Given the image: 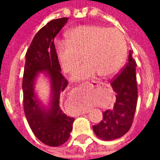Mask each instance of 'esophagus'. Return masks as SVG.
I'll return each instance as SVG.
<instances>
[{
    "label": "esophagus",
    "mask_w": 160,
    "mask_h": 160,
    "mask_svg": "<svg viewBox=\"0 0 160 160\" xmlns=\"http://www.w3.org/2000/svg\"><path fill=\"white\" fill-rule=\"evenodd\" d=\"M100 84H103V82H100V81H92V82L89 83V86H91V87H97V86L100 85ZM86 113H87V111H86Z\"/></svg>",
    "instance_id": "esophagus-1"
}]
</instances>
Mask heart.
Instances as JSON below:
<instances>
[{"label": "heart", "mask_w": 160, "mask_h": 160, "mask_svg": "<svg viewBox=\"0 0 160 160\" xmlns=\"http://www.w3.org/2000/svg\"><path fill=\"white\" fill-rule=\"evenodd\" d=\"M56 54L64 72L73 73L81 59L85 62L73 73L75 80H86L97 73L108 77L118 73L127 56V43L118 29L103 26H80L67 34L65 42L56 43Z\"/></svg>", "instance_id": "heart-1"}]
</instances>
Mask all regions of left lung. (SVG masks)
<instances>
[{"mask_svg":"<svg viewBox=\"0 0 160 160\" xmlns=\"http://www.w3.org/2000/svg\"><path fill=\"white\" fill-rule=\"evenodd\" d=\"M136 66L130 50L126 65L111 80V87L116 92V103L112 109L103 112V120L92 126L95 134L103 141L122 137L133 123L138 99Z\"/></svg>","mask_w":160,"mask_h":160,"instance_id":"obj_1","label":"left lung"}]
</instances>
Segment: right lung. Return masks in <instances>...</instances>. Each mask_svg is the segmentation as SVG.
<instances>
[{
	"instance_id": "1",
	"label": "right lung",
	"mask_w": 160,
	"mask_h": 160,
	"mask_svg": "<svg viewBox=\"0 0 160 160\" xmlns=\"http://www.w3.org/2000/svg\"><path fill=\"white\" fill-rule=\"evenodd\" d=\"M68 19L61 18L47 23L33 38L26 54L22 82L25 115L35 136L49 147H58L68 140L74 121L60 108V97L68 86V80L61 73L54 43V38ZM41 71L48 72L52 80V101L48 111L40 107L33 92L35 77Z\"/></svg>"
}]
</instances>
